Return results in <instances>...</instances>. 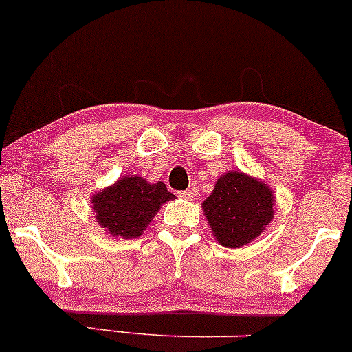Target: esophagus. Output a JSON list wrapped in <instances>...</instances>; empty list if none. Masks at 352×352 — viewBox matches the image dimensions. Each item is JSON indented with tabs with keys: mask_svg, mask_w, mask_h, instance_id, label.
<instances>
[{
	"mask_svg": "<svg viewBox=\"0 0 352 352\" xmlns=\"http://www.w3.org/2000/svg\"><path fill=\"white\" fill-rule=\"evenodd\" d=\"M198 196V190L196 188H188V190L179 192V198L183 199H195Z\"/></svg>",
	"mask_w": 352,
	"mask_h": 352,
	"instance_id": "34e87169",
	"label": "esophagus"
}]
</instances>
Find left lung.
<instances>
[{
    "label": "left lung",
    "instance_id": "8db88e82",
    "mask_svg": "<svg viewBox=\"0 0 352 352\" xmlns=\"http://www.w3.org/2000/svg\"><path fill=\"white\" fill-rule=\"evenodd\" d=\"M206 220L223 247L250 243L274 218V195L260 181L238 171L218 179L203 203Z\"/></svg>",
    "mask_w": 352,
    "mask_h": 352
}]
</instances>
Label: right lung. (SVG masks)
I'll return each instance as SVG.
<instances>
[{"label": "right lung", "mask_w": 352, "mask_h": 352, "mask_svg": "<svg viewBox=\"0 0 352 352\" xmlns=\"http://www.w3.org/2000/svg\"><path fill=\"white\" fill-rule=\"evenodd\" d=\"M175 198L164 183H147L139 176L120 177L114 186L92 198L97 221L120 238L141 236L162 203Z\"/></svg>", "instance_id": "add662e5"}]
</instances>
